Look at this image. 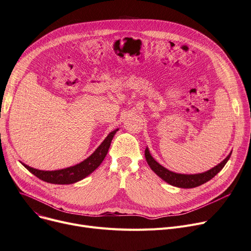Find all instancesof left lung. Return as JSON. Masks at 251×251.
Masks as SVG:
<instances>
[{
    "label": "left lung",
    "mask_w": 251,
    "mask_h": 251,
    "mask_svg": "<svg viewBox=\"0 0 251 251\" xmlns=\"http://www.w3.org/2000/svg\"><path fill=\"white\" fill-rule=\"evenodd\" d=\"M231 153H232V151L228 154V156L225 160L222 161L216 167L206 171V172L200 173V174L187 175V174L174 173V172H172V171H170V170L166 169L165 167H163L162 165H160L151 156L148 148L146 149V151H144V155H146L147 162L153 172L160 178H162L164 181L169 183L170 185H173V186H176L179 188H194V187H197L200 185H202V184H204L205 182L209 181L210 179H213L220 172V171L224 167H225V165L227 164V162L230 159Z\"/></svg>",
    "instance_id": "1"
}]
</instances>
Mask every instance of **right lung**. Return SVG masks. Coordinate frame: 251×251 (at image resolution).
<instances>
[{"instance_id":"right-lung-1","label":"right lung","mask_w":251,"mask_h":251,"mask_svg":"<svg viewBox=\"0 0 251 251\" xmlns=\"http://www.w3.org/2000/svg\"><path fill=\"white\" fill-rule=\"evenodd\" d=\"M119 129H116L104 138L100 146L83 162L75 166L56 171H42L22 164L30 173L41 180L51 184H72L80 181L91 174L101 164L108 153L112 139Z\"/></svg>"}]
</instances>
